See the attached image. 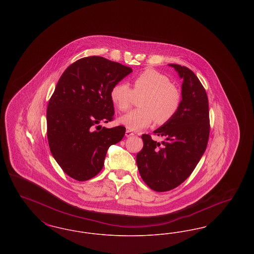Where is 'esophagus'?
<instances>
[{
    "instance_id": "obj_1",
    "label": "esophagus",
    "mask_w": 254,
    "mask_h": 254,
    "mask_svg": "<svg viewBox=\"0 0 254 254\" xmlns=\"http://www.w3.org/2000/svg\"><path fill=\"white\" fill-rule=\"evenodd\" d=\"M133 135H134V133L131 132V131L128 130V129L126 131V137H130V136H133Z\"/></svg>"
}]
</instances>
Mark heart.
Wrapping results in <instances>:
<instances>
[{
  "mask_svg": "<svg viewBox=\"0 0 254 254\" xmlns=\"http://www.w3.org/2000/svg\"><path fill=\"white\" fill-rule=\"evenodd\" d=\"M132 89L126 83L111 87L110 99L116 109L126 111L130 108L134 96L139 100V109L120 117L119 122L129 130H140L154 121L164 125L170 121L180 109L181 91L171 84L169 77L155 69L147 68L132 81Z\"/></svg>",
  "mask_w": 254,
  "mask_h": 254,
  "instance_id": "obj_1",
  "label": "heart"
}]
</instances>
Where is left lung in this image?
Listing matches in <instances>:
<instances>
[{"label":"left lung","instance_id":"left-lung-1","mask_svg":"<svg viewBox=\"0 0 254 254\" xmlns=\"http://www.w3.org/2000/svg\"><path fill=\"white\" fill-rule=\"evenodd\" d=\"M183 79L180 109L170 121L153 133L161 143L143 134V149L136 163L145 184L158 192L181 185L193 171L205 152L209 136L208 100L204 86L190 68L169 64Z\"/></svg>","mask_w":254,"mask_h":254}]
</instances>
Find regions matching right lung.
<instances>
[{
  "instance_id": "1",
  "label": "right lung",
  "mask_w": 254,
  "mask_h": 254,
  "mask_svg": "<svg viewBox=\"0 0 254 254\" xmlns=\"http://www.w3.org/2000/svg\"><path fill=\"white\" fill-rule=\"evenodd\" d=\"M131 72L119 63L90 56L62 74L47 109L48 140L52 156L73 179L96 176L109 146L125 136V127L107 128L100 123L113 119L111 87Z\"/></svg>"
}]
</instances>
